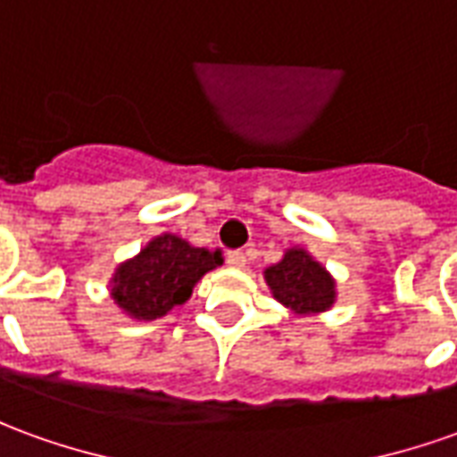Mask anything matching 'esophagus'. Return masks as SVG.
I'll return each mask as SVG.
<instances>
[{
	"mask_svg": "<svg viewBox=\"0 0 457 457\" xmlns=\"http://www.w3.org/2000/svg\"><path fill=\"white\" fill-rule=\"evenodd\" d=\"M245 262H247V257H245V252L239 250H229L228 252V264L229 267H245Z\"/></svg>",
	"mask_w": 457,
	"mask_h": 457,
	"instance_id": "obj_1",
	"label": "esophagus"
}]
</instances>
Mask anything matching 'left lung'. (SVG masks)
Instances as JSON below:
<instances>
[{"mask_svg": "<svg viewBox=\"0 0 457 457\" xmlns=\"http://www.w3.org/2000/svg\"><path fill=\"white\" fill-rule=\"evenodd\" d=\"M264 277L272 295L299 314L324 312L334 304L331 277L304 250H289L279 264L264 272Z\"/></svg>", "mask_w": 457, "mask_h": 457, "instance_id": "obj_1", "label": "left lung"}]
</instances>
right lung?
Returning <instances> with one entry per match:
<instances>
[{"instance_id":"add662e5","label":"right lung","mask_w":457,"mask_h":457,"mask_svg":"<svg viewBox=\"0 0 457 457\" xmlns=\"http://www.w3.org/2000/svg\"><path fill=\"white\" fill-rule=\"evenodd\" d=\"M218 264H222L220 252L190 247L175 235H161L136 260L118 267L111 295L133 317H162L175 304H183L197 279Z\"/></svg>"}]
</instances>
